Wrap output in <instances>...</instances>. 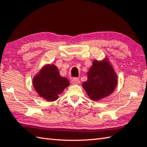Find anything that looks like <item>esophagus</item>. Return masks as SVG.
<instances>
[{
	"instance_id": "obj_1",
	"label": "esophagus",
	"mask_w": 147,
	"mask_h": 147,
	"mask_svg": "<svg viewBox=\"0 0 147 147\" xmlns=\"http://www.w3.org/2000/svg\"><path fill=\"white\" fill-rule=\"evenodd\" d=\"M79 82H80V81H79V78H74V79H71V84H79Z\"/></svg>"
}]
</instances>
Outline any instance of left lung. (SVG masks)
<instances>
[{
  "mask_svg": "<svg viewBox=\"0 0 147 147\" xmlns=\"http://www.w3.org/2000/svg\"><path fill=\"white\" fill-rule=\"evenodd\" d=\"M117 82V75L107 59L94 60L82 87L91 100L97 101L111 95Z\"/></svg>",
  "mask_w": 147,
  "mask_h": 147,
  "instance_id": "left-lung-1",
  "label": "left lung"
}]
</instances>
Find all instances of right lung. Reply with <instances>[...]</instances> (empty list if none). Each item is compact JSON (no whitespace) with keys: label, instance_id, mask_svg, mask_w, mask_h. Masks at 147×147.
<instances>
[{"label":"right lung","instance_id":"1","mask_svg":"<svg viewBox=\"0 0 147 147\" xmlns=\"http://www.w3.org/2000/svg\"><path fill=\"white\" fill-rule=\"evenodd\" d=\"M34 90L41 97L46 100H56L64 90L70 85L66 77L60 76L54 65H47L41 69L32 79Z\"/></svg>","mask_w":147,"mask_h":147}]
</instances>
